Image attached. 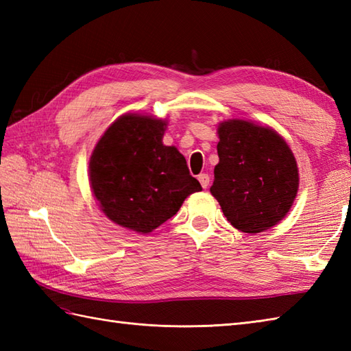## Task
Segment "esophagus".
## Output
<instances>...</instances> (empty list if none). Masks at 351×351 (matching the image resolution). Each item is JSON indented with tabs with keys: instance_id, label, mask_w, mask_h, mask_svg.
Instances as JSON below:
<instances>
[{
	"instance_id": "esophagus-1",
	"label": "esophagus",
	"mask_w": 351,
	"mask_h": 351,
	"mask_svg": "<svg viewBox=\"0 0 351 351\" xmlns=\"http://www.w3.org/2000/svg\"><path fill=\"white\" fill-rule=\"evenodd\" d=\"M197 180H199L200 185H202L204 189H206L208 185H210V175H208V173H200V175L197 176Z\"/></svg>"
}]
</instances>
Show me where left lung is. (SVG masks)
Returning a JSON list of instances; mask_svg holds the SVG:
<instances>
[{"label":"left lung","instance_id":"left-lung-1","mask_svg":"<svg viewBox=\"0 0 351 351\" xmlns=\"http://www.w3.org/2000/svg\"><path fill=\"white\" fill-rule=\"evenodd\" d=\"M219 164L211 195L228 221L245 234L279 223L293 205L299 170L293 152L278 132L245 121L219 126Z\"/></svg>","mask_w":351,"mask_h":351}]
</instances>
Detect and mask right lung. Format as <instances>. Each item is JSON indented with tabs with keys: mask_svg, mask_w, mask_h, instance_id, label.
Returning a JSON list of instances; mask_svg holds the SVG:
<instances>
[{
	"mask_svg": "<svg viewBox=\"0 0 351 351\" xmlns=\"http://www.w3.org/2000/svg\"><path fill=\"white\" fill-rule=\"evenodd\" d=\"M164 126L147 116L119 117L104 132L88 164L104 214L141 234L173 217L185 197L202 190L184 155L162 145Z\"/></svg>",
	"mask_w": 351,
	"mask_h": 351,
	"instance_id": "add662e5",
	"label": "right lung"
}]
</instances>
